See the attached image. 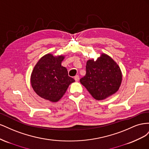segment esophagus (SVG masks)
Listing matches in <instances>:
<instances>
[{"mask_svg": "<svg viewBox=\"0 0 149 149\" xmlns=\"http://www.w3.org/2000/svg\"><path fill=\"white\" fill-rule=\"evenodd\" d=\"M74 79H75V81H79V76L78 75H76L75 76H74Z\"/></svg>", "mask_w": 149, "mask_h": 149, "instance_id": "esophagus-1", "label": "esophagus"}]
</instances>
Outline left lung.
I'll list each match as a JSON object with an SVG mask.
<instances>
[{
  "label": "left lung",
  "instance_id": "left-lung-1",
  "mask_svg": "<svg viewBox=\"0 0 149 149\" xmlns=\"http://www.w3.org/2000/svg\"><path fill=\"white\" fill-rule=\"evenodd\" d=\"M86 73L80 83L96 100H103L118 91L123 75L119 65L111 57L102 53L96 61H87Z\"/></svg>",
  "mask_w": 149,
  "mask_h": 149
}]
</instances>
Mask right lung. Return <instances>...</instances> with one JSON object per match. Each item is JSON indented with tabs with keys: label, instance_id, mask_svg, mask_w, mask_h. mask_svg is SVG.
I'll return each instance as SVG.
<instances>
[{
	"label": "right lung",
	"instance_id": "add662e5",
	"mask_svg": "<svg viewBox=\"0 0 149 149\" xmlns=\"http://www.w3.org/2000/svg\"><path fill=\"white\" fill-rule=\"evenodd\" d=\"M63 55L48 53L35 66L30 82L34 91L45 100L57 102L63 96L69 85L75 81L68 76L67 69L61 66Z\"/></svg>",
	"mask_w": 149,
	"mask_h": 149
}]
</instances>
